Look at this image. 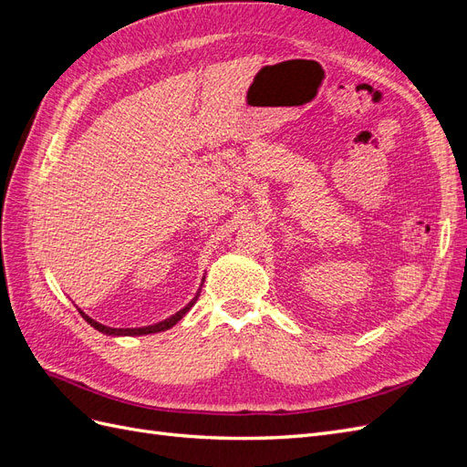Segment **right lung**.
I'll use <instances>...</instances> for the list:
<instances>
[{
  "instance_id": "right-lung-1",
  "label": "right lung",
  "mask_w": 467,
  "mask_h": 467,
  "mask_svg": "<svg viewBox=\"0 0 467 467\" xmlns=\"http://www.w3.org/2000/svg\"><path fill=\"white\" fill-rule=\"evenodd\" d=\"M204 282V280H202ZM202 286V285H201ZM199 296H201V288H199V292H196V296L194 298L182 307V309H179V312L175 314V316H171V317H167V319H163V321H158V323H153V325H146V327H126V329H117V327H107V325H103V323H99V321H95L93 317H89L86 312H81V309L78 307V312L81 314V317L86 319L91 327H95L97 331H101V333H105V335H112V337H140V335H151V333H160V331H167V329H171L175 323H179L182 317H185V314L189 312V309L196 304V300H199Z\"/></svg>"
}]
</instances>
